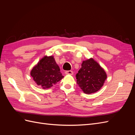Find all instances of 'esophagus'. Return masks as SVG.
I'll use <instances>...</instances> for the list:
<instances>
[{
    "label": "esophagus",
    "instance_id": "1",
    "mask_svg": "<svg viewBox=\"0 0 135 135\" xmlns=\"http://www.w3.org/2000/svg\"><path fill=\"white\" fill-rule=\"evenodd\" d=\"M65 74H69V75H73V71L71 70H68L65 71Z\"/></svg>",
    "mask_w": 135,
    "mask_h": 135
}]
</instances>
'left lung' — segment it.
<instances>
[{
  "label": "left lung",
  "instance_id": "left-lung-1",
  "mask_svg": "<svg viewBox=\"0 0 135 135\" xmlns=\"http://www.w3.org/2000/svg\"><path fill=\"white\" fill-rule=\"evenodd\" d=\"M76 83L87 94L95 93L103 86L107 78L104 69L93 59L83 61L76 75Z\"/></svg>",
  "mask_w": 135,
  "mask_h": 135
}]
</instances>
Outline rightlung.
<instances>
[{"instance_id": "add662e5", "label": "right lung", "mask_w": 135, "mask_h": 135, "mask_svg": "<svg viewBox=\"0 0 135 135\" xmlns=\"http://www.w3.org/2000/svg\"><path fill=\"white\" fill-rule=\"evenodd\" d=\"M33 80L43 89L51 88L63 78L60 69L53 56H44L30 73Z\"/></svg>"}]
</instances>
